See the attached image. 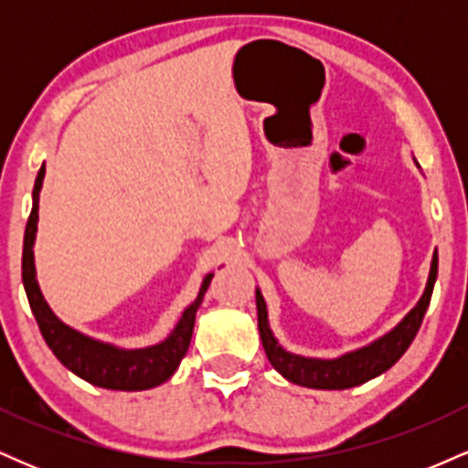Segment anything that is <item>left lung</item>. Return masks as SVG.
<instances>
[{
	"instance_id": "8db88e82",
	"label": "left lung",
	"mask_w": 468,
	"mask_h": 468,
	"mask_svg": "<svg viewBox=\"0 0 468 468\" xmlns=\"http://www.w3.org/2000/svg\"><path fill=\"white\" fill-rule=\"evenodd\" d=\"M418 169L420 165L416 163ZM438 277V252H433L431 266H429V277L424 283V290L418 299V303L407 313L402 319L385 332L383 336L374 338L367 346L356 347L341 356L335 358H316L303 356V354L288 352L286 347L279 343L275 332L271 330V321H268L266 299L260 288H255V303H257V325H260L261 346H264L268 361L277 369L288 383L302 385L310 389H350L356 385L367 383L376 378L394 365L407 347L411 346L413 336L418 335V327L422 324V316L427 313L429 302H431L433 286H436Z\"/></svg>"
}]
</instances>
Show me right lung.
<instances>
[{
    "label": "right lung",
    "instance_id": "add662e5",
    "mask_svg": "<svg viewBox=\"0 0 468 468\" xmlns=\"http://www.w3.org/2000/svg\"><path fill=\"white\" fill-rule=\"evenodd\" d=\"M46 165L37 174L35 189H32V211L26 224L24 235V255H21V279H24L28 303L39 324L41 335H44L48 347L55 352L72 374L79 378L88 380L103 389L116 391H143L163 385L176 374L182 358H185L193 336V325H196V313L200 308L204 292L211 283L213 272L202 279L197 297L186 305L185 313L180 314L178 324L160 343L147 347H122L116 343L101 341L90 335H83L77 327L63 324L58 316L52 313L48 305L44 292H41L39 282H37L35 268V239L37 224H39V193L44 186Z\"/></svg>",
    "mask_w": 468,
    "mask_h": 468
}]
</instances>
